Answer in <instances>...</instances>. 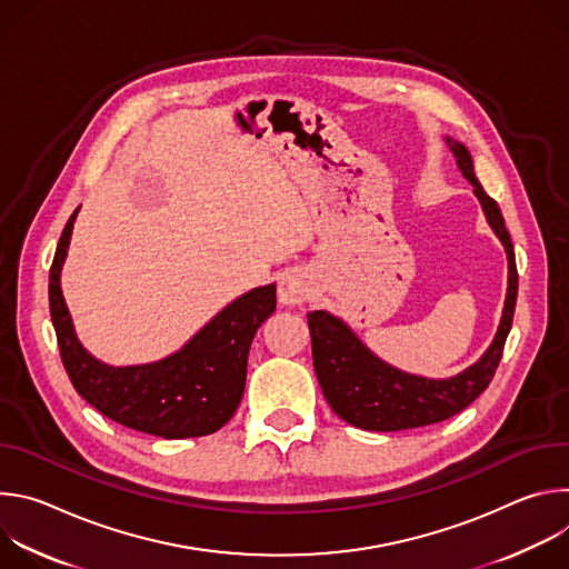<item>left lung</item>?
I'll return each mask as SVG.
<instances>
[{
    "label": "left lung",
    "mask_w": 569,
    "mask_h": 569,
    "mask_svg": "<svg viewBox=\"0 0 569 569\" xmlns=\"http://www.w3.org/2000/svg\"><path fill=\"white\" fill-rule=\"evenodd\" d=\"M78 211L80 207L60 233L49 270V310L71 385L99 412L126 428L164 439L213 435L233 417L252 340L277 308V286H259L236 297L167 358L146 365H108L78 340L60 288Z\"/></svg>",
    "instance_id": "1"
}]
</instances>
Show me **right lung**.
Listing matches in <instances>:
<instances>
[{
    "instance_id": "obj_1",
    "label": "right lung",
    "mask_w": 569,
    "mask_h": 569,
    "mask_svg": "<svg viewBox=\"0 0 569 569\" xmlns=\"http://www.w3.org/2000/svg\"><path fill=\"white\" fill-rule=\"evenodd\" d=\"M457 169L472 184L486 222L491 224L496 236L505 246L509 261V288L505 310L493 345L486 356L461 371L459 376L435 380L423 376L405 373L389 367L385 360L373 356L347 323L327 312L315 310L308 315V329L312 340V360L319 376L323 396L329 398L331 408L351 426L371 432H396L408 428H421L439 423L461 412L463 408L486 389L500 362V351L511 331L516 297H518V270L513 242L505 227L502 211L493 198L486 196L472 171V157L459 141L446 139Z\"/></svg>"
}]
</instances>
